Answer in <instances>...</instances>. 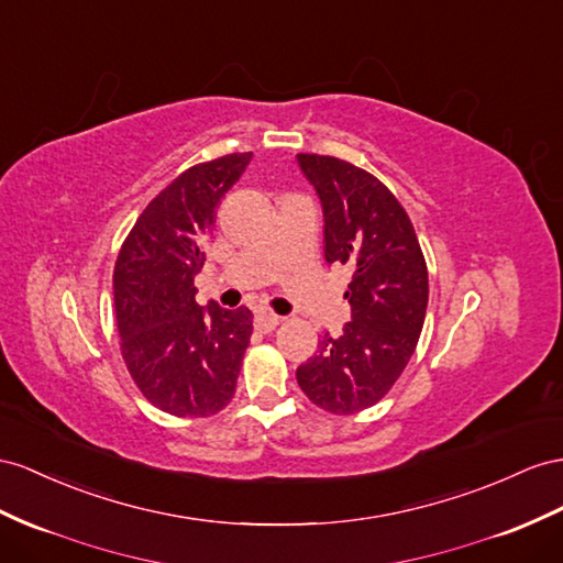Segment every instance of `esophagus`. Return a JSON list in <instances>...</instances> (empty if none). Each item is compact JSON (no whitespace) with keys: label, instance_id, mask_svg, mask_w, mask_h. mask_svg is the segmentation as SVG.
Segmentation results:
<instances>
[{"label":"esophagus","instance_id":"34e87169","mask_svg":"<svg viewBox=\"0 0 563 563\" xmlns=\"http://www.w3.org/2000/svg\"><path fill=\"white\" fill-rule=\"evenodd\" d=\"M280 321H283V319H280V316H276V313L258 311L256 319H254V325H256V330H262V333H271V330L276 328Z\"/></svg>","mask_w":563,"mask_h":563}]
</instances>
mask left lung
<instances>
[{
	"label": "left lung",
	"mask_w": 563,
	"mask_h": 563,
	"mask_svg": "<svg viewBox=\"0 0 563 563\" xmlns=\"http://www.w3.org/2000/svg\"><path fill=\"white\" fill-rule=\"evenodd\" d=\"M297 164L321 199L325 262L352 268V321L323 335L297 383L316 407L347 416L380 401L409 364L428 268L407 211L376 176L335 156L297 154Z\"/></svg>",
	"instance_id": "8db88e82"
}]
</instances>
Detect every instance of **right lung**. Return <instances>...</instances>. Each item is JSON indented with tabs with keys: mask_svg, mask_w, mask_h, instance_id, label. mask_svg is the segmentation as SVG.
Masks as SVG:
<instances>
[{
	"mask_svg": "<svg viewBox=\"0 0 563 563\" xmlns=\"http://www.w3.org/2000/svg\"><path fill=\"white\" fill-rule=\"evenodd\" d=\"M252 162V152L197 164L140 213L113 268L121 352L140 393L170 416L201 419L235 395L252 338L247 307H199L195 276L216 207Z\"/></svg>",
	"mask_w": 563,
	"mask_h": 563,
	"instance_id": "right-lung-1",
	"label": "right lung"
}]
</instances>
